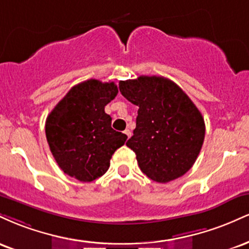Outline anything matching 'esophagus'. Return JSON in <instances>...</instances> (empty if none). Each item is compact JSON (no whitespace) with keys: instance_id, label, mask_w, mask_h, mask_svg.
<instances>
[{"instance_id":"34e87169","label":"esophagus","mask_w":249,"mask_h":249,"mask_svg":"<svg viewBox=\"0 0 249 249\" xmlns=\"http://www.w3.org/2000/svg\"><path fill=\"white\" fill-rule=\"evenodd\" d=\"M124 133L126 134V136H127V138H130V137H131V131H130V130H127V128H126V130L124 131Z\"/></svg>"}]
</instances>
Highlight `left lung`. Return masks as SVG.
<instances>
[{"instance_id":"1","label":"left lung","mask_w":249,"mask_h":249,"mask_svg":"<svg viewBox=\"0 0 249 249\" xmlns=\"http://www.w3.org/2000/svg\"><path fill=\"white\" fill-rule=\"evenodd\" d=\"M119 90L139 107L126 145L136 153L142 173L162 184L184 176L196 162L205 139V122L198 107L165 77L121 81Z\"/></svg>"}]
</instances>
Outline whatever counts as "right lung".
<instances>
[{
    "mask_svg": "<svg viewBox=\"0 0 249 249\" xmlns=\"http://www.w3.org/2000/svg\"><path fill=\"white\" fill-rule=\"evenodd\" d=\"M118 93L113 82L89 79L70 89L45 122L53 158L68 176L83 182L102 177L127 136L111 127L107 107Z\"/></svg>",
    "mask_w": 249,
    "mask_h": 249,
    "instance_id": "1",
    "label": "right lung"
}]
</instances>
